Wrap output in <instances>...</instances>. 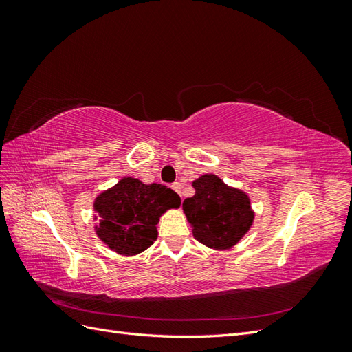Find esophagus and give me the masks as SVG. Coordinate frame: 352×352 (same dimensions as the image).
I'll list each match as a JSON object with an SVG mask.
<instances>
[{
  "instance_id": "1",
  "label": "esophagus",
  "mask_w": 352,
  "mask_h": 352,
  "mask_svg": "<svg viewBox=\"0 0 352 352\" xmlns=\"http://www.w3.org/2000/svg\"><path fill=\"white\" fill-rule=\"evenodd\" d=\"M172 188H173V190H176V192H177L179 195H182V185H180L179 182H175V184L172 185Z\"/></svg>"
}]
</instances>
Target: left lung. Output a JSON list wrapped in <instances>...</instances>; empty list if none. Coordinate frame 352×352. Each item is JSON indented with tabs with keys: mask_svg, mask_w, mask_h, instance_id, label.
Masks as SVG:
<instances>
[{
	"mask_svg": "<svg viewBox=\"0 0 352 352\" xmlns=\"http://www.w3.org/2000/svg\"><path fill=\"white\" fill-rule=\"evenodd\" d=\"M192 188L195 194L184 201L182 208L194 238L216 251L235 247L254 223L248 194L212 173L195 179Z\"/></svg>",
	"mask_w": 352,
	"mask_h": 352,
	"instance_id": "left-lung-1",
	"label": "left lung"
}]
</instances>
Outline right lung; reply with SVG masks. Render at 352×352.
<instances>
[{
  "label": "right lung",
  "mask_w": 352,
  "mask_h": 352,
  "mask_svg": "<svg viewBox=\"0 0 352 352\" xmlns=\"http://www.w3.org/2000/svg\"><path fill=\"white\" fill-rule=\"evenodd\" d=\"M179 206L180 198L170 188L123 177L95 198L94 229L111 251L133 257L157 239L160 217Z\"/></svg>",
  "instance_id": "right-lung-1"
}]
</instances>
